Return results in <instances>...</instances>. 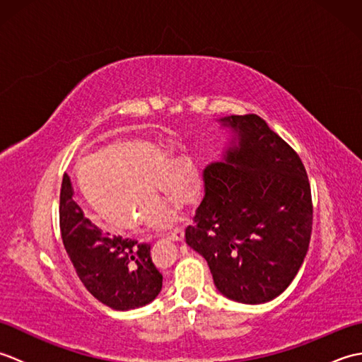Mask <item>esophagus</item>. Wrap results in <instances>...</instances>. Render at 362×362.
Returning a JSON list of instances; mask_svg holds the SVG:
<instances>
[{
  "label": "esophagus",
  "mask_w": 362,
  "mask_h": 362,
  "mask_svg": "<svg viewBox=\"0 0 362 362\" xmlns=\"http://www.w3.org/2000/svg\"><path fill=\"white\" fill-rule=\"evenodd\" d=\"M183 238H185V230L183 228H175L174 232L169 236V240L173 241H183Z\"/></svg>",
  "instance_id": "obj_1"
}]
</instances>
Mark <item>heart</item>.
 <instances>
[{"instance_id":"obj_1","label":"heart","mask_w":362,"mask_h":362,"mask_svg":"<svg viewBox=\"0 0 362 362\" xmlns=\"http://www.w3.org/2000/svg\"><path fill=\"white\" fill-rule=\"evenodd\" d=\"M76 180L86 202L113 232H130L138 224L165 230L179 216L160 199L157 187L177 209L194 204L202 179L193 158H173L165 148L146 140H118L83 156Z\"/></svg>"}]
</instances>
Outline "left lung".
I'll return each mask as SVG.
<instances>
[{"mask_svg":"<svg viewBox=\"0 0 362 362\" xmlns=\"http://www.w3.org/2000/svg\"><path fill=\"white\" fill-rule=\"evenodd\" d=\"M70 177L60 188V232L76 274L91 296L113 310L127 311L151 303L163 276L153 266L151 245L104 233L83 216L73 199Z\"/></svg>","mask_w":362,"mask_h":362,"instance_id":"1","label":"left lung"}]
</instances>
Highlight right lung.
I'll use <instances>...</instances> for the list:
<instances>
[{"label":"right lung","mask_w":362,"mask_h":362,"mask_svg":"<svg viewBox=\"0 0 362 362\" xmlns=\"http://www.w3.org/2000/svg\"><path fill=\"white\" fill-rule=\"evenodd\" d=\"M233 132L222 161L204 169L205 196L185 230L214 286L259 305L294 280L310 247L311 188L302 160L258 115L218 119Z\"/></svg>","instance_id":"obj_1"}]
</instances>
